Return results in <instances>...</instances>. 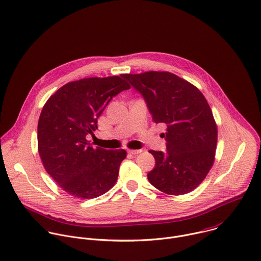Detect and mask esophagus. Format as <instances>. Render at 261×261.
I'll return each instance as SVG.
<instances>
[{"label": "esophagus", "mask_w": 261, "mask_h": 261, "mask_svg": "<svg viewBox=\"0 0 261 261\" xmlns=\"http://www.w3.org/2000/svg\"><path fill=\"white\" fill-rule=\"evenodd\" d=\"M141 151H142L141 149H129V150H128V152H129L130 154H133V155H136V154L140 153Z\"/></svg>", "instance_id": "esophagus-1"}]
</instances>
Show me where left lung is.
<instances>
[{"label":"left lung","mask_w":261,"mask_h":261,"mask_svg":"<svg viewBox=\"0 0 261 261\" xmlns=\"http://www.w3.org/2000/svg\"><path fill=\"white\" fill-rule=\"evenodd\" d=\"M142 94L156 124L167 126V151L149 150L155 160L148 181L169 195L193 191L215 163L218 127L201 91L170 72L124 74Z\"/></svg>","instance_id":"left-lung-1"}]
</instances>
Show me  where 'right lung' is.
I'll return each instance as SVG.
<instances>
[{
    "label": "right lung",
    "mask_w": 261,
    "mask_h": 261,
    "mask_svg": "<svg viewBox=\"0 0 261 261\" xmlns=\"http://www.w3.org/2000/svg\"><path fill=\"white\" fill-rule=\"evenodd\" d=\"M121 76L91 77L59 88L43 106L37 125V147L46 173L68 194L91 199L117 182L126 150L93 148L87 134L111 99L130 85Z\"/></svg>",
    "instance_id": "add662e5"
}]
</instances>
